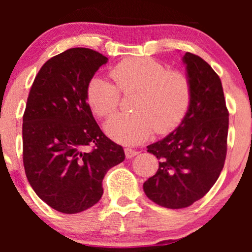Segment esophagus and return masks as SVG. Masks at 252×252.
I'll use <instances>...</instances> for the list:
<instances>
[{
  "label": "esophagus",
  "instance_id": "obj_1",
  "mask_svg": "<svg viewBox=\"0 0 252 252\" xmlns=\"http://www.w3.org/2000/svg\"><path fill=\"white\" fill-rule=\"evenodd\" d=\"M124 153H126V158H132L134 156H136L138 154L137 150L135 149H131V148H126L124 149Z\"/></svg>",
  "mask_w": 252,
  "mask_h": 252
}]
</instances>
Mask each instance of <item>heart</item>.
Returning <instances> with one entry per match:
<instances>
[{"label": "heart", "mask_w": 252, "mask_h": 252, "mask_svg": "<svg viewBox=\"0 0 252 252\" xmlns=\"http://www.w3.org/2000/svg\"><path fill=\"white\" fill-rule=\"evenodd\" d=\"M116 85L103 78L90 80L86 100L98 117H106L117 109L120 91L137 92L132 103L134 114L114 115L104 124L112 140L137 144L152 136L167 134L182 122L190 104L189 78L178 71H167L162 63L150 58H129L111 70Z\"/></svg>", "instance_id": "heart-1"}]
</instances>
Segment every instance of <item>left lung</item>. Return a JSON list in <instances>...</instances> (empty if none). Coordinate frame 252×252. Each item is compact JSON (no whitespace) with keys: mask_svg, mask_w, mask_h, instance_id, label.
<instances>
[{"mask_svg":"<svg viewBox=\"0 0 252 252\" xmlns=\"http://www.w3.org/2000/svg\"><path fill=\"white\" fill-rule=\"evenodd\" d=\"M182 63L192 91L189 111L174 131L147 147L158 169L143 184L150 200L175 210L190 206L216 184L226 158L228 129L220 78L195 54L186 52Z\"/></svg>","mask_w":252,"mask_h":252,"instance_id":"1","label":"left lung"}]
</instances>
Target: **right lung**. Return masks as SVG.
<instances>
[{
  "label": "right lung",
  "mask_w": 252,
  "mask_h": 252,
  "mask_svg": "<svg viewBox=\"0 0 252 252\" xmlns=\"http://www.w3.org/2000/svg\"><path fill=\"white\" fill-rule=\"evenodd\" d=\"M108 60L90 48L63 52L43 63L27 99L26 175L42 201L66 215L97 204L106 172L126 158L122 147L103 134L86 100L90 80Z\"/></svg>",
  "instance_id": "add662e5"
}]
</instances>
